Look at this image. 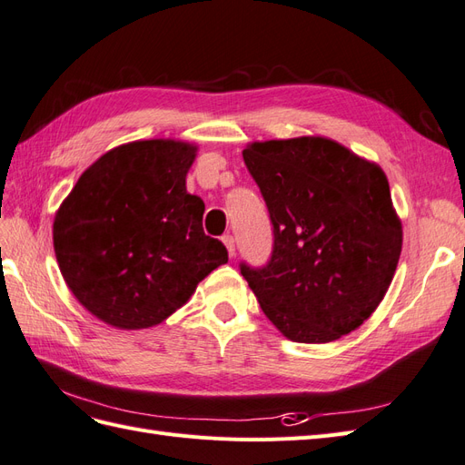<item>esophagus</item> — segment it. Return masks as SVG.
Instances as JSON below:
<instances>
[{
    "mask_svg": "<svg viewBox=\"0 0 465 465\" xmlns=\"http://www.w3.org/2000/svg\"><path fill=\"white\" fill-rule=\"evenodd\" d=\"M222 242H223L225 249H228V255L233 257V255H235V242H233V237L228 233V235L222 237Z\"/></svg>",
    "mask_w": 465,
    "mask_h": 465,
    "instance_id": "34e87169",
    "label": "esophagus"
}]
</instances>
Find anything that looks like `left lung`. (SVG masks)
<instances>
[{"label": "left lung", "instance_id": "obj_1", "mask_svg": "<svg viewBox=\"0 0 465 465\" xmlns=\"http://www.w3.org/2000/svg\"><path fill=\"white\" fill-rule=\"evenodd\" d=\"M243 162L269 208L272 253L240 269L284 337L331 342L386 296L401 255L383 171L322 136L249 143Z\"/></svg>", "mask_w": 465, "mask_h": 465}]
</instances>
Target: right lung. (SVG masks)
Returning a JSON list of instances; mask_svg holds the SVG:
<instances>
[{"mask_svg":"<svg viewBox=\"0 0 465 465\" xmlns=\"http://www.w3.org/2000/svg\"><path fill=\"white\" fill-rule=\"evenodd\" d=\"M196 145L140 140L84 171L54 218L65 284L118 329L162 323L187 303L228 249L203 230L204 203L184 187Z\"/></svg>","mask_w":465,"mask_h":465,"instance_id":"add662e5","label":"right lung"}]
</instances>
